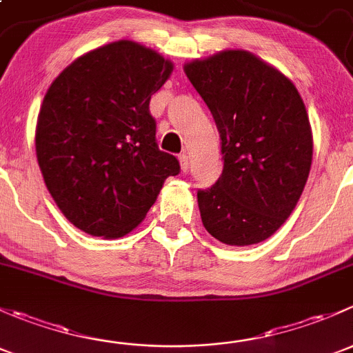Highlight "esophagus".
Masks as SVG:
<instances>
[{
  "mask_svg": "<svg viewBox=\"0 0 353 353\" xmlns=\"http://www.w3.org/2000/svg\"><path fill=\"white\" fill-rule=\"evenodd\" d=\"M179 162H181V169H183V172H188V170H190V157H188V154H181Z\"/></svg>",
  "mask_w": 353,
  "mask_h": 353,
  "instance_id": "esophagus-1",
  "label": "esophagus"
}]
</instances>
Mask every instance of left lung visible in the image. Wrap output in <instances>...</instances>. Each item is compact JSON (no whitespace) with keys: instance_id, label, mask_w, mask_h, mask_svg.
<instances>
[{"instance_id":"1","label":"left lung","mask_w":353,"mask_h":353,"mask_svg":"<svg viewBox=\"0 0 353 353\" xmlns=\"http://www.w3.org/2000/svg\"><path fill=\"white\" fill-rule=\"evenodd\" d=\"M184 71L222 145V174L198 190L203 225L223 244L261 243L288 219L311 170L304 102L287 77L251 52L223 51Z\"/></svg>"}]
</instances>
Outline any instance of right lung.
Returning a JSON list of instances; mask_svg holds the SVG:
<instances>
[{
  "mask_svg": "<svg viewBox=\"0 0 353 353\" xmlns=\"http://www.w3.org/2000/svg\"><path fill=\"white\" fill-rule=\"evenodd\" d=\"M172 63L131 41L87 52L52 81L35 150L46 186L73 225L121 237L145 219L179 160L157 145L152 95Z\"/></svg>",
  "mask_w": 353,
  "mask_h": 353,
  "instance_id": "add662e5",
  "label": "right lung"
}]
</instances>
